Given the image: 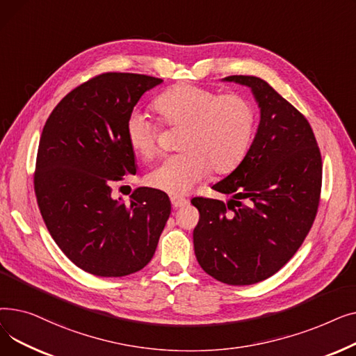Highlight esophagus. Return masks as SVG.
I'll return each mask as SVG.
<instances>
[{"mask_svg": "<svg viewBox=\"0 0 356 356\" xmlns=\"http://www.w3.org/2000/svg\"><path fill=\"white\" fill-rule=\"evenodd\" d=\"M170 200H172L173 208H176V209H177V208H183V207H186V204L189 203L188 199H184V197H181V196H172Z\"/></svg>", "mask_w": 356, "mask_h": 356, "instance_id": "1", "label": "esophagus"}]
</instances>
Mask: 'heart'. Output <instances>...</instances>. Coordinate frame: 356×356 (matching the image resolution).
<instances>
[{
    "label": "heart",
    "mask_w": 356,
    "mask_h": 356,
    "mask_svg": "<svg viewBox=\"0 0 356 356\" xmlns=\"http://www.w3.org/2000/svg\"><path fill=\"white\" fill-rule=\"evenodd\" d=\"M164 127L181 128L180 153L165 157L147 176L152 188L181 195L188 193L209 172L225 175L244 160L255 128L252 102L239 93L219 95L208 88L177 83L154 101ZM160 122L133 111L125 122V137L141 159L157 153Z\"/></svg>",
    "instance_id": "1"
}]
</instances>
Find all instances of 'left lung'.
<instances>
[{
	"instance_id": "1",
	"label": "left lung",
	"mask_w": 356,
	"mask_h": 356,
	"mask_svg": "<svg viewBox=\"0 0 356 356\" xmlns=\"http://www.w3.org/2000/svg\"><path fill=\"white\" fill-rule=\"evenodd\" d=\"M261 109L255 138L235 170L216 183L225 203L193 197L199 266L218 282L248 286L284 267L307 236L321 202L322 156L313 129L264 79L234 74Z\"/></svg>"
}]
</instances>
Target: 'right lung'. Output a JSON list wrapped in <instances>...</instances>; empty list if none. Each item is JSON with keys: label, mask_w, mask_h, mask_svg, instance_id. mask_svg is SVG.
<instances>
[{"label": "right lung", "mask_w": 356, "mask_h": 356, "mask_svg": "<svg viewBox=\"0 0 356 356\" xmlns=\"http://www.w3.org/2000/svg\"><path fill=\"white\" fill-rule=\"evenodd\" d=\"M163 81L138 73L93 76L56 105L37 149L34 193L46 227L72 263L98 277H124L153 258L170 199L138 188L128 204L111 184L136 175L125 122L143 93Z\"/></svg>", "instance_id": "1"}]
</instances>
